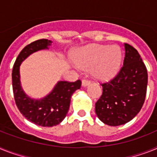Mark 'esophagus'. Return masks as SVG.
<instances>
[{
  "label": "esophagus",
  "mask_w": 157,
  "mask_h": 157,
  "mask_svg": "<svg viewBox=\"0 0 157 157\" xmlns=\"http://www.w3.org/2000/svg\"><path fill=\"white\" fill-rule=\"evenodd\" d=\"M90 80H87V79H83L82 81V86H86L87 85H89L90 84Z\"/></svg>",
  "instance_id": "34e87169"
}]
</instances>
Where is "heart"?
Masks as SVG:
<instances>
[{"label":"heart","instance_id":"1","mask_svg":"<svg viewBox=\"0 0 157 157\" xmlns=\"http://www.w3.org/2000/svg\"><path fill=\"white\" fill-rule=\"evenodd\" d=\"M75 60L81 69L88 70L94 66V77L106 80L114 77L120 70L122 52L118 46L94 44L81 49Z\"/></svg>","mask_w":157,"mask_h":157}]
</instances>
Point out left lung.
Masks as SVG:
<instances>
[{"label": "left lung", "mask_w": 157, "mask_h": 157, "mask_svg": "<svg viewBox=\"0 0 157 157\" xmlns=\"http://www.w3.org/2000/svg\"><path fill=\"white\" fill-rule=\"evenodd\" d=\"M124 66L109 82L101 83L103 93L95 103V113L109 126H119L132 120L142 108L147 85L146 67L138 51L124 44Z\"/></svg>", "instance_id": "8db88e82"}]
</instances>
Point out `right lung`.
Segmentation results:
<instances>
[{
    "mask_svg": "<svg viewBox=\"0 0 157 157\" xmlns=\"http://www.w3.org/2000/svg\"><path fill=\"white\" fill-rule=\"evenodd\" d=\"M52 41L39 39L27 45L17 58L12 72V83L14 99L20 112L27 120L42 127H53L60 124L67 116L71 95L81 87V81H59L53 90L41 99H33L25 94L21 86L20 65L37 50L48 49Z\"/></svg>",
    "mask_w": 157,
    "mask_h": 157,
    "instance_id": "obj_1",
    "label": "right lung"
}]
</instances>
